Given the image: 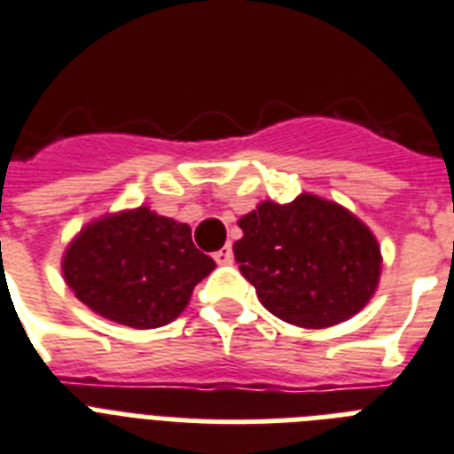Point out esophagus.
I'll return each instance as SVG.
<instances>
[{
    "label": "esophagus",
    "mask_w": 454,
    "mask_h": 454,
    "mask_svg": "<svg viewBox=\"0 0 454 454\" xmlns=\"http://www.w3.org/2000/svg\"><path fill=\"white\" fill-rule=\"evenodd\" d=\"M215 261L219 265H228V263H233V249L231 247H223V249H219V252L215 254Z\"/></svg>",
    "instance_id": "34e87169"
}]
</instances>
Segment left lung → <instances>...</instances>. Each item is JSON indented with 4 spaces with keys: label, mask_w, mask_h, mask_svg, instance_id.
<instances>
[{
    "label": "left lung",
    "mask_w": 454,
    "mask_h": 454,
    "mask_svg": "<svg viewBox=\"0 0 454 454\" xmlns=\"http://www.w3.org/2000/svg\"><path fill=\"white\" fill-rule=\"evenodd\" d=\"M239 270L268 312L301 329H326L364 310L382 272L373 231L338 202L312 193L263 200L239 216Z\"/></svg>",
    "instance_id": "8db88e82"
}]
</instances>
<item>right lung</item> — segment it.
Here are the masks:
<instances>
[{
	"label": "right lung",
	"mask_w": 454,
	"mask_h": 454,
	"mask_svg": "<svg viewBox=\"0 0 454 454\" xmlns=\"http://www.w3.org/2000/svg\"><path fill=\"white\" fill-rule=\"evenodd\" d=\"M216 263L198 252L191 226L146 205L99 216L62 254V278L95 315L130 329H158L186 310Z\"/></svg>",
	"instance_id": "add662e5"
}]
</instances>
